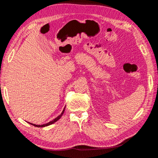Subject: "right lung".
<instances>
[{
    "mask_svg": "<svg viewBox=\"0 0 158 158\" xmlns=\"http://www.w3.org/2000/svg\"><path fill=\"white\" fill-rule=\"evenodd\" d=\"M64 109H65V107H64V109H63V111H62V113H61V114H60V115H59L58 117H56V118H55V119H53V120H52V121H50V122H49V123H46V124H44V125H35V124L30 123H29V122H28V123H30V124H31V125L34 126V127H47V126L51 125H52V124L55 123V122H56L57 121H58L59 119L60 118V117H62V115H63L64 112Z\"/></svg>",
    "mask_w": 158,
    "mask_h": 158,
    "instance_id": "add662e5",
    "label": "right lung"
}]
</instances>
